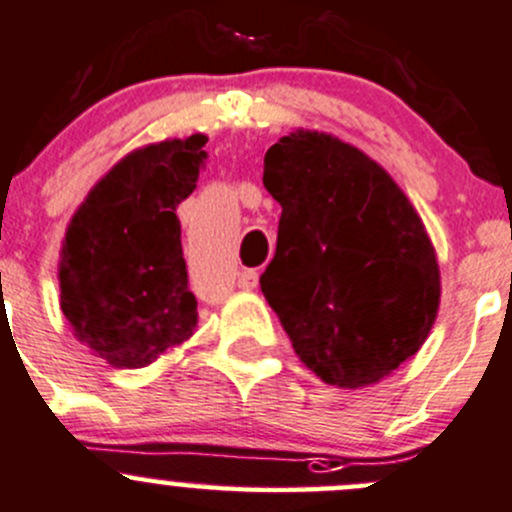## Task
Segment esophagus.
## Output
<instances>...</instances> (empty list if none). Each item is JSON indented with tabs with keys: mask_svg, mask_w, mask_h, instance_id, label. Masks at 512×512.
<instances>
[{
	"mask_svg": "<svg viewBox=\"0 0 512 512\" xmlns=\"http://www.w3.org/2000/svg\"><path fill=\"white\" fill-rule=\"evenodd\" d=\"M258 286V273L254 268H244V271L239 273V288H244V291H254Z\"/></svg>",
	"mask_w": 512,
	"mask_h": 512,
	"instance_id": "1",
	"label": "esophagus"
}]
</instances>
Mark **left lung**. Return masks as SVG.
I'll return each instance as SVG.
<instances>
[{
    "label": "left lung",
    "instance_id": "obj_1",
    "mask_svg": "<svg viewBox=\"0 0 512 512\" xmlns=\"http://www.w3.org/2000/svg\"><path fill=\"white\" fill-rule=\"evenodd\" d=\"M263 187L283 212L261 291L300 362L360 389L416 355L439 310V263L387 170L333 135L295 130L268 147Z\"/></svg>",
    "mask_w": 512,
    "mask_h": 512
}]
</instances>
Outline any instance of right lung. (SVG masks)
Returning a JSON list of instances; mask_svg holds the SVG:
<instances>
[{
	"instance_id": "obj_1",
	"label": "right lung",
	"mask_w": 512,
	"mask_h": 512,
	"mask_svg": "<svg viewBox=\"0 0 512 512\" xmlns=\"http://www.w3.org/2000/svg\"><path fill=\"white\" fill-rule=\"evenodd\" d=\"M207 135L140 147L73 214L61 246V310L73 335L138 370L197 328L177 204L197 189Z\"/></svg>"
}]
</instances>
